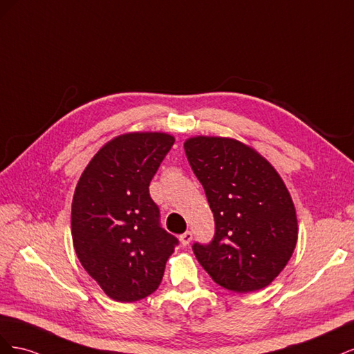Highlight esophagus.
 <instances>
[{
    "instance_id": "34e87169",
    "label": "esophagus",
    "mask_w": 354,
    "mask_h": 354,
    "mask_svg": "<svg viewBox=\"0 0 354 354\" xmlns=\"http://www.w3.org/2000/svg\"><path fill=\"white\" fill-rule=\"evenodd\" d=\"M192 238H194V234H192V232H185L183 234H180V243L183 246H187L192 241Z\"/></svg>"
}]
</instances>
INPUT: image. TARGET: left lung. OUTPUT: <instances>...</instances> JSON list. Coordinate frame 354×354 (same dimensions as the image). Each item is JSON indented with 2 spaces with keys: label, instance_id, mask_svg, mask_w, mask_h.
Wrapping results in <instances>:
<instances>
[{
  "label": "left lung",
  "instance_id": "1",
  "mask_svg": "<svg viewBox=\"0 0 354 354\" xmlns=\"http://www.w3.org/2000/svg\"><path fill=\"white\" fill-rule=\"evenodd\" d=\"M189 164L216 221L208 245H194L212 281L245 294L270 285L297 245L291 195L274 167L236 138L195 136L185 142Z\"/></svg>",
  "mask_w": 354,
  "mask_h": 354
}]
</instances>
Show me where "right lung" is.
<instances>
[{"mask_svg": "<svg viewBox=\"0 0 354 354\" xmlns=\"http://www.w3.org/2000/svg\"><path fill=\"white\" fill-rule=\"evenodd\" d=\"M174 145L160 131L113 137L85 167L75 187L72 242L104 294L134 303L155 292L177 238L159 226L149 185Z\"/></svg>", "mask_w": 354, "mask_h": 354, "instance_id": "obj_1", "label": "right lung"}]
</instances>
